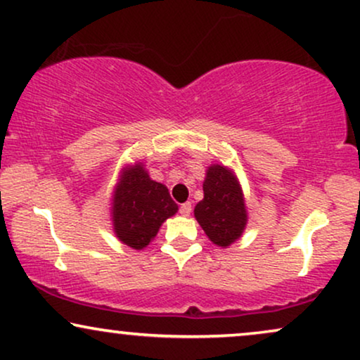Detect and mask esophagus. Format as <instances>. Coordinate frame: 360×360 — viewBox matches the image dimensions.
Masks as SVG:
<instances>
[{"mask_svg":"<svg viewBox=\"0 0 360 360\" xmlns=\"http://www.w3.org/2000/svg\"><path fill=\"white\" fill-rule=\"evenodd\" d=\"M179 212H181V216H189V214H191V202L181 204Z\"/></svg>","mask_w":360,"mask_h":360,"instance_id":"1","label":"esophagus"}]
</instances>
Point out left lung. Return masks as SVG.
Masks as SVG:
<instances>
[{
	"instance_id": "left-lung-1",
	"label": "left lung",
	"mask_w": 360,
	"mask_h": 360,
	"mask_svg": "<svg viewBox=\"0 0 360 360\" xmlns=\"http://www.w3.org/2000/svg\"><path fill=\"white\" fill-rule=\"evenodd\" d=\"M204 198L194 217L209 239L226 249L240 239L248 226V207L236 172L224 165H211L202 183Z\"/></svg>"
}]
</instances>
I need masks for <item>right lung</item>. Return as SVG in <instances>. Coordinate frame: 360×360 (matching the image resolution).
Instances as JSON below:
<instances>
[{"label":"right lung","instance_id":"1","mask_svg":"<svg viewBox=\"0 0 360 360\" xmlns=\"http://www.w3.org/2000/svg\"><path fill=\"white\" fill-rule=\"evenodd\" d=\"M177 209L166 186L149 177L144 162H134L120 171L111 195V221L122 244L136 251L144 249Z\"/></svg>","mask_w":360,"mask_h":360}]
</instances>
